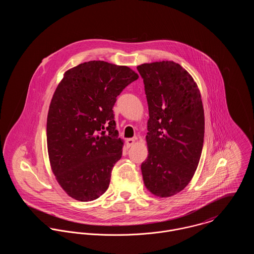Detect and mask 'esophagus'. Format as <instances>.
I'll return each mask as SVG.
<instances>
[{"instance_id": "34e87169", "label": "esophagus", "mask_w": 254, "mask_h": 254, "mask_svg": "<svg viewBox=\"0 0 254 254\" xmlns=\"http://www.w3.org/2000/svg\"><path fill=\"white\" fill-rule=\"evenodd\" d=\"M134 144H135V140L134 139H127L126 140V146L127 147H130V146H132Z\"/></svg>"}]
</instances>
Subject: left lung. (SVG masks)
<instances>
[{
    "mask_svg": "<svg viewBox=\"0 0 254 254\" xmlns=\"http://www.w3.org/2000/svg\"><path fill=\"white\" fill-rule=\"evenodd\" d=\"M148 106L147 158L141 169L145 188L159 197L172 196L190 182L204 138V111L196 83L174 62L137 66Z\"/></svg>",
    "mask_w": 254,
    "mask_h": 254,
    "instance_id": "left-lung-1",
    "label": "left lung"
}]
</instances>
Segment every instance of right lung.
<instances>
[{"mask_svg":"<svg viewBox=\"0 0 254 254\" xmlns=\"http://www.w3.org/2000/svg\"><path fill=\"white\" fill-rule=\"evenodd\" d=\"M139 75L103 61L81 64L64 73L47 118L51 167L64 191L80 201L106 192L123 141L112 108L117 96Z\"/></svg>","mask_w":254,"mask_h":254,"instance_id":"1","label":"right lung"}]
</instances>
